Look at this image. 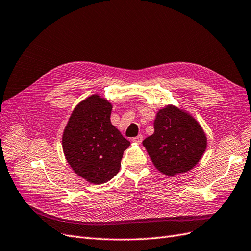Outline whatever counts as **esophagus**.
Returning a JSON list of instances; mask_svg holds the SVG:
<instances>
[{
	"label": "esophagus",
	"instance_id": "34e87169",
	"mask_svg": "<svg viewBox=\"0 0 251 251\" xmlns=\"http://www.w3.org/2000/svg\"><path fill=\"white\" fill-rule=\"evenodd\" d=\"M142 140H143V136L142 135H138V136H136V137L133 138V142H136V143H138V144H140L142 142Z\"/></svg>",
	"mask_w": 251,
	"mask_h": 251
}]
</instances>
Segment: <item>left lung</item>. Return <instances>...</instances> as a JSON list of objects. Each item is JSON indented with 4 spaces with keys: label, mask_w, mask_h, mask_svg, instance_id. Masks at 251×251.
<instances>
[{
    "label": "left lung",
    "mask_w": 251,
    "mask_h": 251,
    "mask_svg": "<svg viewBox=\"0 0 251 251\" xmlns=\"http://www.w3.org/2000/svg\"><path fill=\"white\" fill-rule=\"evenodd\" d=\"M154 134L142 141L155 168L166 176L192 170L207 147L202 126L191 114L168 104L157 112Z\"/></svg>",
    "instance_id": "left-lung-1"
}]
</instances>
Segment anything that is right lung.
Segmentation results:
<instances>
[{"label": "right lung", "mask_w": 251, "mask_h": 251, "mask_svg": "<svg viewBox=\"0 0 251 251\" xmlns=\"http://www.w3.org/2000/svg\"><path fill=\"white\" fill-rule=\"evenodd\" d=\"M112 103L98 94L74 108L62 138L63 151L75 174L93 184L110 181L119 172L125 150L130 146L111 124Z\"/></svg>", "instance_id": "right-lung-1"}]
</instances>
